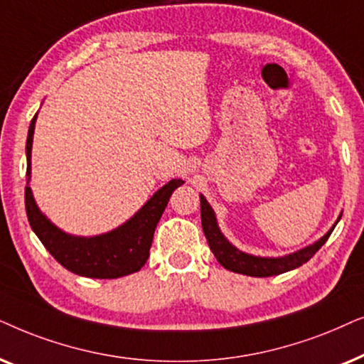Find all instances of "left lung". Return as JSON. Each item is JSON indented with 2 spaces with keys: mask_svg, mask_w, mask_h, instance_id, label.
<instances>
[{
  "mask_svg": "<svg viewBox=\"0 0 364 364\" xmlns=\"http://www.w3.org/2000/svg\"><path fill=\"white\" fill-rule=\"evenodd\" d=\"M201 200V226L205 231V236L208 240V245L213 251V255L216 256L218 263L225 266L226 269L232 271V273H240L246 276H256V278H266V276H276L281 273H287L298 266H301L309 261L314 256V253L326 243L329 235H331L334 226L338 221L334 223L331 230H329L323 238H319L316 243L306 246V248L294 251L291 255L281 256V258H261V256H253L248 253H243L236 246H232L228 241L220 228H218V221L215 216V211L210 206V203L206 201V198L200 195Z\"/></svg>",
  "mask_w": 364,
  "mask_h": 364,
  "instance_id": "8db88e82",
  "label": "left lung"
}]
</instances>
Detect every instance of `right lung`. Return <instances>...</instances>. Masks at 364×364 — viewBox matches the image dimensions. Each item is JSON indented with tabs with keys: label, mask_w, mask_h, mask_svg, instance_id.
Wrapping results in <instances>:
<instances>
[{
	"label": "right lung",
	"mask_w": 364,
	"mask_h": 364,
	"mask_svg": "<svg viewBox=\"0 0 364 364\" xmlns=\"http://www.w3.org/2000/svg\"><path fill=\"white\" fill-rule=\"evenodd\" d=\"M38 113L33 116L26 139V188H24V203H26V215L31 230L45 245L61 266H65L71 273L86 276V278L113 279L121 276L136 273L146 263L149 248L153 243V235L156 225L166 208L169 196L178 186H181L183 179H171L166 185L154 193L144 203L136 215L116 228L113 231L98 236H73L61 231L43 215L33 198L30 188L31 178V148L33 134Z\"/></svg>",
	"instance_id": "add662e5"
}]
</instances>
